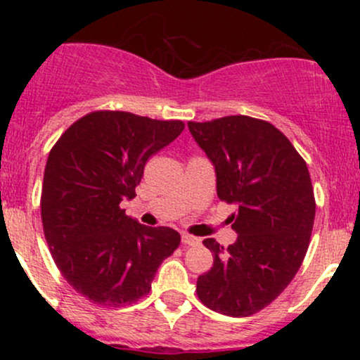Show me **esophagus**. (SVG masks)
<instances>
[{"mask_svg":"<svg viewBox=\"0 0 360 360\" xmlns=\"http://www.w3.org/2000/svg\"><path fill=\"white\" fill-rule=\"evenodd\" d=\"M181 240H183L184 245H198V243L201 242L200 238L193 237V235H189V233H183V235H181Z\"/></svg>","mask_w":360,"mask_h":360,"instance_id":"34e87169","label":"esophagus"}]
</instances>
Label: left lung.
<instances>
[{"label": "left lung", "mask_w": 360, "mask_h": 360, "mask_svg": "<svg viewBox=\"0 0 360 360\" xmlns=\"http://www.w3.org/2000/svg\"><path fill=\"white\" fill-rule=\"evenodd\" d=\"M188 127L213 162L218 198L238 206L237 242L203 240L213 267L198 278V298L221 315L250 316L286 289L307 255L316 210L307 162L264 120L232 115Z\"/></svg>", "instance_id": "obj_1"}]
</instances>
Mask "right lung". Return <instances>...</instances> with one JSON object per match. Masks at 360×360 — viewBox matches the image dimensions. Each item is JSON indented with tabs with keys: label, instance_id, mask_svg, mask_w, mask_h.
Segmentation results:
<instances>
[{
	"label": "right lung",
	"instance_id": "add662e5",
	"mask_svg": "<svg viewBox=\"0 0 360 360\" xmlns=\"http://www.w3.org/2000/svg\"><path fill=\"white\" fill-rule=\"evenodd\" d=\"M184 130L181 120L91 111L49 154L40 214L53 262L79 295L125 307L148 295L157 267L181 243L167 226H146L122 203L135 198L146 162Z\"/></svg>",
	"mask_w": 360,
	"mask_h": 360
}]
</instances>
